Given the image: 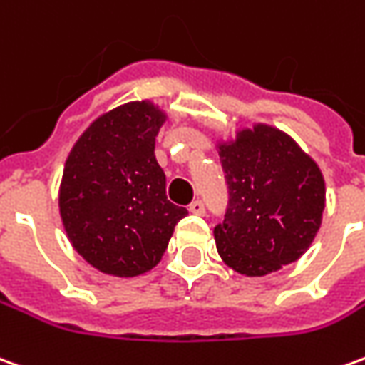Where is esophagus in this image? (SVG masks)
I'll list each match as a JSON object with an SVG mask.
<instances>
[{"mask_svg":"<svg viewBox=\"0 0 365 365\" xmlns=\"http://www.w3.org/2000/svg\"><path fill=\"white\" fill-rule=\"evenodd\" d=\"M190 211L195 215H205V203L201 200H195L190 203Z\"/></svg>","mask_w":365,"mask_h":365,"instance_id":"obj_1","label":"esophagus"}]
</instances>
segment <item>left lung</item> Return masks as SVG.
Masks as SVG:
<instances>
[{
  "label": "left lung",
  "instance_id": "left-lung-1",
  "mask_svg": "<svg viewBox=\"0 0 365 365\" xmlns=\"http://www.w3.org/2000/svg\"><path fill=\"white\" fill-rule=\"evenodd\" d=\"M225 174V219L213 229L221 259L262 277L302 257L320 229L324 180L297 142L264 124L219 146Z\"/></svg>",
  "mask_w": 365,
  "mask_h": 365
}]
</instances>
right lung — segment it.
<instances>
[{
  "mask_svg": "<svg viewBox=\"0 0 365 365\" xmlns=\"http://www.w3.org/2000/svg\"><path fill=\"white\" fill-rule=\"evenodd\" d=\"M164 112L128 103L86 128L63 172L58 207L76 253L94 269L136 277L156 267L187 209L165 195L154 156Z\"/></svg>",
  "mask_w": 365,
  "mask_h": 365,
  "instance_id": "obj_1",
  "label": "right lung"
}]
</instances>
